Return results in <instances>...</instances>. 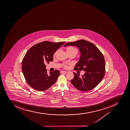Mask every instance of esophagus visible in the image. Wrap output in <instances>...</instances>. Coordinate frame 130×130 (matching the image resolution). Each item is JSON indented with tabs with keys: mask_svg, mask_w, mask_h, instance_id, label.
Instances as JSON below:
<instances>
[{
	"mask_svg": "<svg viewBox=\"0 0 130 130\" xmlns=\"http://www.w3.org/2000/svg\"><path fill=\"white\" fill-rule=\"evenodd\" d=\"M60 72H61V74H66L67 73V71H61Z\"/></svg>",
	"mask_w": 130,
	"mask_h": 130,
	"instance_id": "esophagus-1",
	"label": "esophagus"
}]
</instances>
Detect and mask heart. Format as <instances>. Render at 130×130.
<instances>
[{
  "label": "heart",
  "mask_w": 130,
  "mask_h": 130,
  "mask_svg": "<svg viewBox=\"0 0 130 130\" xmlns=\"http://www.w3.org/2000/svg\"><path fill=\"white\" fill-rule=\"evenodd\" d=\"M66 50H67V53H68V52H73V53L75 54L76 55L78 52V49L76 48V47H74V46H69L67 47ZM57 52V51H56V52H55L54 55V56H55ZM64 67L66 68H67L68 67V66L67 65H64Z\"/></svg>",
  "instance_id": "heart-1"
}]
</instances>
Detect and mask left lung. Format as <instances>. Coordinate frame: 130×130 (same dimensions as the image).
Masks as SVG:
<instances>
[{
	"mask_svg": "<svg viewBox=\"0 0 130 130\" xmlns=\"http://www.w3.org/2000/svg\"><path fill=\"white\" fill-rule=\"evenodd\" d=\"M76 46L80 52L79 60L74 69L85 71L79 77V74L74 72V78L71 80L77 89L87 91L94 89L101 82L105 74V61L103 54L94 44L82 39L70 42L64 45Z\"/></svg>",
	"mask_w": 130,
	"mask_h": 130,
	"instance_id": "left-lung-1",
	"label": "left lung"
}]
</instances>
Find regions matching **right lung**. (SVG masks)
Returning a JSON list of instances; mask_svg holds the SVG:
<instances>
[{
    "mask_svg": "<svg viewBox=\"0 0 130 130\" xmlns=\"http://www.w3.org/2000/svg\"><path fill=\"white\" fill-rule=\"evenodd\" d=\"M44 41L30 48L22 61V71L28 84L37 91L49 89L56 82L60 71L55 70L47 74L45 62L53 60V55L58 48L64 44Z\"/></svg>",
    "mask_w": 130,
    "mask_h": 130,
    "instance_id": "obj_1",
    "label": "right lung"
}]
</instances>
